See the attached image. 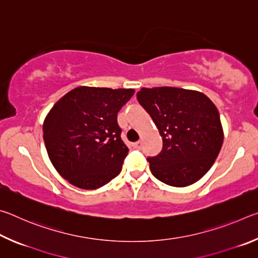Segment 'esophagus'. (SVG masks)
<instances>
[{
    "label": "esophagus",
    "instance_id": "1",
    "mask_svg": "<svg viewBox=\"0 0 258 258\" xmlns=\"http://www.w3.org/2000/svg\"><path fill=\"white\" fill-rule=\"evenodd\" d=\"M133 147H134V149H137V150H140L142 148V143L141 142H135L134 145H133Z\"/></svg>",
    "mask_w": 258,
    "mask_h": 258
}]
</instances>
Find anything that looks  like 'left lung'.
Returning <instances> with one entry per match:
<instances>
[{
	"mask_svg": "<svg viewBox=\"0 0 258 258\" xmlns=\"http://www.w3.org/2000/svg\"><path fill=\"white\" fill-rule=\"evenodd\" d=\"M163 139V150L148 158L154 176L183 187L206 174L220 154L224 132L220 112L207 95L195 90L161 86L138 92Z\"/></svg>",
	"mask_w": 258,
	"mask_h": 258,
	"instance_id": "8db88e82",
	"label": "left lung"
}]
</instances>
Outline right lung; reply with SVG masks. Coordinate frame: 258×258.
<instances>
[{
	"mask_svg": "<svg viewBox=\"0 0 258 258\" xmlns=\"http://www.w3.org/2000/svg\"><path fill=\"white\" fill-rule=\"evenodd\" d=\"M133 89L78 86L54 103L43 121L49 159L77 187L94 190L121 171L128 148L120 138L117 112Z\"/></svg>",
	"mask_w": 258,
	"mask_h": 258,
	"instance_id": "right-lung-1",
	"label": "right lung"
}]
</instances>
